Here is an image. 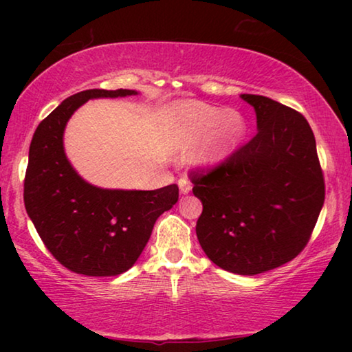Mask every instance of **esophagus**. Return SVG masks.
I'll return each instance as SVG.
<instances>
[{
    "mask_svg": "<svg viewBox=\"0 0 352 352\" xmlns=\"http://www.w3.org/2000/svg\"><path fill=\"white\" fill-rule=\"evenodd\" d=\"M178 186H180L182 194H188L190 192V189H192V183H190L186 177H182L180 180H178Z\"/></svg>",
    "mask_w": 352,
    "mask_h": 352,
    "instance_id": "esophagus-1",
    "label": "esophagus"
}]
</instances>
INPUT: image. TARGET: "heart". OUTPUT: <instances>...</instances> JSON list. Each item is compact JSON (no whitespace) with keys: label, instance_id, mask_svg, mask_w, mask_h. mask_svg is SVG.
<instances>
[{"label":"heart","instance_id":"b5f03b06","mask_svg":"<svg viewBox=\"0 0 352 352\" xmlns=\"http://www.w3.org/2000/svg\"><path fill=\"white\" fill-rule=\"evenodd\" d=\"M168 119L172 135L182 148L201 140L194 153V162L201 168H214L226 162L247 135V121L239 111L199 100L174 104Z\"/></svg>","mask_w":352,"mask_h":352}]
</instances>
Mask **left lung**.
<instances>
[{
    "label": "left lung",
    "instance_id": "1",
    "mask_svg": "<svg viewBox=\"0 0 352 352\" xmlns=\"http://www.w3.org/2000/svg\"><path fill=\"white\" fill-rule=\"evenodd\" d=\"M258 133L222 164L189 172L204 204L195 233L214 264L237 275L284 265L311 239L324 204V177L306 118L259 94Z\"/></svg>",
    "mask_w": 352,
    "mask_h": 352
}]
</instances>
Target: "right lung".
Instances as JSON below:
<instances>
[{
	"label": "right lung",
	"instance_id": "1",
	"mask_svg": "<svg viewBox=\"0 0 352 352\" xmlns=\"http://www.w3.org/2000/svg\"><path fill=\"white\" fill-rule=\"evenodd\" d=\"M133 90L73 94L38 124L29 147L25 206L50 253L87 276L127 272L144 250L153 225L178 200V186L155 190L100 189L77 175L63 151L71 115L93 98H122Z\"/></svg>",
	"mask_w": 352,
	"mask_h": 352
}]
</instances>
